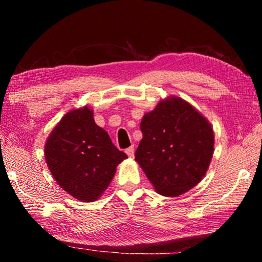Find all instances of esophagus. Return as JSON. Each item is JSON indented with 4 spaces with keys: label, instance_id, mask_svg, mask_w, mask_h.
Returning a JSON list of instances; mask_svg holds the SVG:
<instances>
[{
    "label": "esophagus",
    "instance_id": "1",
    "mask_svg": "<svg viewBox=\"0 0 262 262\" xmlns=\"http://www.w3.org/2000/svg\"><path fill=\"white\" fill-rule=\"evenodd\" d=\"M134 151H135L134 145H132V147H129V148H127V149H126V154H127L128 156H129V157H133V156H134Z\"/></svg>",
    "mask_w": 262,
    "mask_h": 262
}]
</instances>
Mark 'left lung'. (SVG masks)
Segmentation results:
<instances>
[{
	"label": "left lung",
	"mask_w": 262,
	"mask_h": 262,
	"mask_svg": "<svg viewBox=\"0 0 262 262\" xmlns=\"http://www.w3.org/2000/svg\"><path fill=\"white\" fill-rule=\"evenodd\" d=\"M135 159L157 192L179 196L203 178L214 151L210 123L180 98L161 101L141 121Z\"/></svg>",
	"instance_id": "left-lung-1"
}]
</instances>
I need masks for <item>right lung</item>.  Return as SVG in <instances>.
Instances as JSON below:
<instances>
[{"label":"right lung","instance_id":"1","mask_svg":"<svg viewBox=\"0 0 262 262\" xmlns=\"http://www.w3.org/2000/svg\"><path fill=\"white\" fill-rule=\"evenodd\" d=\"M52 176L77 200L92 202L107 188L115 168L127 155L96 125L89 107L70 111L62 118L45 145Z\"/></svg>","mask_w":262,"mask_h":262}]
</instances>
